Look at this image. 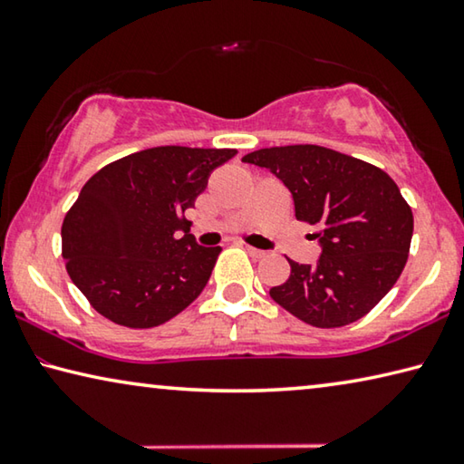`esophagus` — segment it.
<instances>
[{"instance_id": "1", "label": "esophagus", "mask_w": 464, "mask_h": 464, "mask_svg": "<svg viewBox=\"0 0 464 464\" xmlns=\"http://www.w3.org/2000/svg\"><path fill=\"white\" fill-rule=\"evenodd\" d=\"M246 251H247L251 257H266V256H268L264 249H256V247H251V246H246Z\"/></svg>"}]
</instances>
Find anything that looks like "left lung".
<instances>
[{
  "instance_id": "1",
  "label": "left lung",
  "mask_w": 464,
  "mask_h": 464,
  "mask_svg": "<svg viewBox=\"0 0 464 464\" xmlns=\"http://www.w3.org/2000/svg\"><path fill=\"white\" fill-rule=\"evenodd\" d=\"M270 169L295 200L296 221L319 241L315 266L290 264L270 288L282 309L313 327H342L364 317L405 268L413 215L381 168L319 145L270 147L243 157Z\"/></svg>"
}]
</instances>
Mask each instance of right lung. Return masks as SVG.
Returning <instances> with one entry per match:
<instances>
[{
  "label": "right lung",
  "mask_w": 464,
  "mask_h": 464,
  "mask_svg": "<svg viewBox=\"0 0 464 464\" xmlns=\"http://www.w3.org/2000/svg\"><path fill=\"white\" fill-rule=\"evenodd\" d=\"M235 153L153 147L85 182L61 241L67 274L100 315L132 329L157 327L202 293L221 247L198 246L184 213Z\"/></svg>",
  "instance_id": "1"
}]
</instances>
